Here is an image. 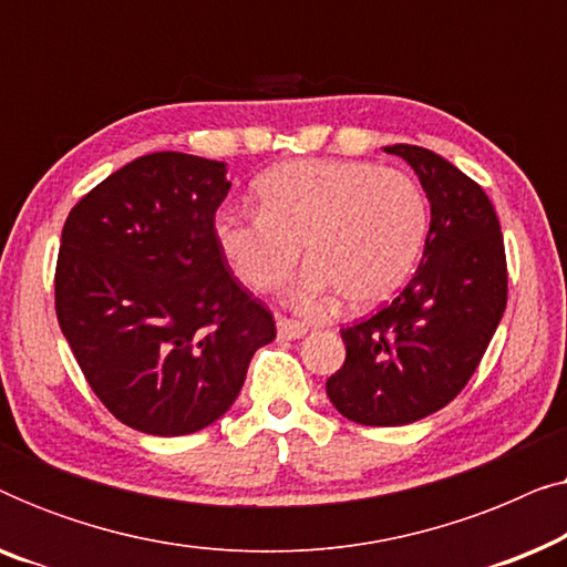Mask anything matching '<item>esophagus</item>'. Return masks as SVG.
<instances>
[{
    "label": "esophagus",
    "mask_w": 567,
    "mask_h": 567,
    "mask_svg": "<svg viewBox=\"0 0 567 567\" xmlns=\"http://www.w3.org/2000/svg\"><path fill=\"white\" fill-rule=\"evenodd\" d=\"M276 328H278V338L281 340H297L307 332V324L299 320H291V317H278Z\"/></svg>",
    "instance_id": "34e87169"
}]
</instances>
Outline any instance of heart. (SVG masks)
Segmentation results:
<instances>
[{"label": "heart", "mask_w": 567, "mask_h": 567, "mask_svg": "<svg viewBox=\"0 0 567 567\" xmlns=\"http://www.w3.org/2000/svg\"><path fill=\"white\" fill-rule=\"evenodd\" d=\"M255 193L260 212L221 208L214 237L231 274L258 293L289 281L305 245V291L379 305L408 281L429 235L413 177L369 162H289L268 169Z\"/></svg>", "instance_id": "heart-1"}]
</instances>
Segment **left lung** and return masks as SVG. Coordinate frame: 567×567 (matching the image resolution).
<instances>
[{
	"mask_svg": "<svg viewBox=\"0 0 567 567\" xmlns=\"http://www.w3.org/2000/svg\"><path fill=\"white\" fill-rule=\"evenodd\" d=\"M384 152L415 169L431 227L405 289L340 330L346 361L328 379V398L361 425L415 423L449 405L475 374L508 299L501 224L485 190L423 146Z\"/></svg>",
	"mask_w": 567,
	"mask_h": 567,
	"instance_id": "8db88e82",
	"label": "left lung"
}]
</instances>
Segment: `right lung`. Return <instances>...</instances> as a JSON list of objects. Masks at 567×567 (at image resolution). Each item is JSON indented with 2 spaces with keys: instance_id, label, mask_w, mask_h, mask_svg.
<instances>
[{
  "instance_id": "right-lung-1",
  "label": "right lung",
  "mask_w": 567,
  "mask_h": 567,
  "mask_svg": "<svg viewBox=\"0 0 567 567\" xmlns=\"http://www.w3.org/2000/svg\"><path fill=\"white\" fill-rule=\"evenodd\" d=\"M229 185L224 162L144 154L95 185L61 231V332L100 402L152 436L219 421L276 338L270 309L216 245Z\"/></svg>"
}]
</instances>
